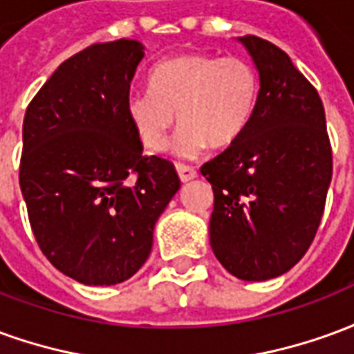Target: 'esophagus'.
Returning <instances> with one entry per match:
<instances>
[{"label":"esophagus","mask_w":354,"mask_h":354,"mask_svg":"<svg viewBox=\"0 0 354 354\" xmlns=\"http://www.w3.org/2000/svg\"><path fill=\"white\" fill-rule=\"evenodd\" d=\"M176 172L182 182H192L197 178V170L193 167H187V165H176Z\"/></svg>","instance_id":"obj_1"}]
</instances>
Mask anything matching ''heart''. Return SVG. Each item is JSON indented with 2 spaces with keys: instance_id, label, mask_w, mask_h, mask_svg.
<instances>
[{
  "instance_id": "b5f03b06",
  "label": "heart",
  "mask_w": 354,
  "mask_h": 354,
  "mask_svg": "<svg viewBox=\"0 0 354 354\" xmlns=\"http://www.w3.org/2000/svg\"><path fill=\"white\" fill-rule=\"evenodd\" d=\"M149 93L127 98L124 113L140 144L159 153L169 134L182 124L172 142V151L185 159L201 155L208 146H233L250 123L258 75L243 58H216L208 55H178L149 73Z\"/></svg>"
}]
</instances>
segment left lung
<instances>
[{"label":"left lung","mask_w":354,"mask_h":354,"mask_svg":"<svg viewBox=\"0 0 354 354\" xmlns=\"http://www.w3.org/2000/svg\"><path fill=\"white\" fill-rule=\"evenodd\" d=\"M260 77L250 123L203 165L214 192L212 252L233 277L269 281L304 258L332 182V149L319 93L290 57L256 35L237 37Z\"/></svg>","instance_id":"8db88e82"}]
</instances>
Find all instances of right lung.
Here are the masks:
<instances>
[{"mask_svg":"<svg viewBox=\"0 0 354 354\" xmlns=\"http://www.w3.org/2000/svg\"><path fill=\"white\" fill-rule=\"evenodd\" d=\"M146 47L96 43L58 66L22 127L20 192L47 260L73 281L131 279L180 189L174 165L146 157L124 113Z\"/></svg>","mask_w":354,"mask_h":354,"instance_id":"add662e5","label":"right lung"}]
</instances>
